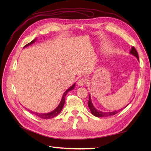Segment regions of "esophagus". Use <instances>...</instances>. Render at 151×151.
<instances>
[{
    "label": "esophagus",
    "instance_id": "obj_1",
    "mask_svg": "<svg viewBox=\"0 0 151 151\" xmlns=\"http://www.w3.org/2000/svg\"><path fill=\"white\" fill-rule=\"evenodd\" d=\"M86 83V79H84V78H83L79 79L78 82H77L78 85L80 86H84Z\"/></svg>",
    "mask_w": 151,
    "mask_h": 151
}]
</instances>
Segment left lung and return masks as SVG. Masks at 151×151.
I'll return each mask as SVG.
<instances>
[{"instance_id": "obj_1", "label": "left lung", "mask_w": 151, "mask_h": 151, "mask_svg": "<svg viewBox=\"0 0 151 151\" xmlns=\"http://www.w3.org/2000/svg\"><path fill=\"white\" fill-rule=\"evenodd\" d=\"M130 54H132V55H133L134 56H135L137 59L139 60V57H138V54L136 50V49L134 48V47L133 46L132 47V48L130 50ZM89 102H88V106L90 109V111L91 113L96 117H108V116H113L116 114H117V113L120 112L121 111H122L123 109H124L125 107H127V106H125L124 108H121L120 109H118V110H116V111H111V112H103L101 111H100V110H97L96 108L94 107L92 102V100H91V96L89 94Z\"/></svg>"}]
</instances>
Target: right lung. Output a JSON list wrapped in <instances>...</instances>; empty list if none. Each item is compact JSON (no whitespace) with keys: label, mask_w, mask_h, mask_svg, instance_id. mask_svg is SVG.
Returning <instances> with one entry per match:
<instances>
[{"label":"right lung","mask_w":151,"mask_h":151,"mask_svg":"<svg viewBox=\"0 0 151 151\" xmlns=\"http://www.w3.org/2000/svg\"><path fill=\"white\" fill-rule=\"evenodd\" d=\"M36 41H37V38H35L34 40L30 42L29 43L27 44L26 45H25L24 46V47H27V46H29V45H32V44H33V43H35V42H36ZM75 83H74L72 86H71L70 87V88H69L67 90L65 91V92L64 93H63V96H62V97L61 101H60V104H59V105L58 106V107H57L56 108H55V109H54L53 111H52L50 112V113H37V112L32 111H30V110H29V109H28V111H30V113L35 114L36 116H37L39 117L40 118L44 119H51V118H53V117H55V116H57L61 112V111H62V108H63V105H64L65 101V96H66L67 93L69 91H71V90H73V89L75 88Z\"/></svg>","instance_id":"right-lung-1"}]
</instances>
